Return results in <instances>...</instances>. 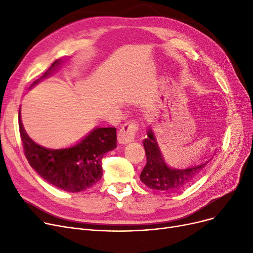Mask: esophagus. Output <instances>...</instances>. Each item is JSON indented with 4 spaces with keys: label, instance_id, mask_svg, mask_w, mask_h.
<instances>
[{
    "label": "esophagus",
    "instance_id": "esophagus-1",
    "mask_svg": "<svg viewBox=\"0 0 253 253\" xmlns=\"http://www.w3.org/2000/svg\"><path fill=\"white\" fill-rule=\"evenodd\" d=\"M137 130H138V125L136 123L134 122L125 123L119 131V134H118L119 142L126 144L128 142L133 141Z\"/></svg>",
    "mask_w": 253,
    "mask_h": 253
}]
</instances>
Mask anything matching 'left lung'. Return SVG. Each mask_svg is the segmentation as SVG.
<instances>
[{
	"instance_id": "left-lung-1",
	"label": "left lung",
	"mask_w": 253,
	"mask_h": 253,
	"mask_svg": "<svg viewBox=\"0 0 253 253\" xmlns=\"http://www.w3.org/2000/svg\"><path fill=\"white\" fill-rule=\"evenodd\" d=\"M143 147L147 155V164L140 174V180L152 190L162 192H174L183 189L193 182L204 170L210 160L194 165L185 169L170 168L158 147L152 129L148 130V137L143 140Z\"/></svg>"
}]
</instances>
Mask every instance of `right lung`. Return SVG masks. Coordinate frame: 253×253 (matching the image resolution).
Wrapping results in <instances>:
<instances>
[{
  "mask_svg": "<svg viewBox=\"0 0 253 253\" xmlns=\"http://www.w3.org/2000/svg\"><path fill=\"white\" fill-rule=\"evenodd\" d=\"M61 59H56L53 62L32 86L55 71ZM18 123L24 155L30 165L46 181L65 192L77 193L94 185L102 176L103 156L117 148L115 127L95 128L72 148L51 150L37 144L26 134L21 123L20 110Z\"/></svg>",
  "mask_w": 253,
  "mask_h": 253,
  "instance_id": "1",
  "label": "right lung"
}]
</instances>
